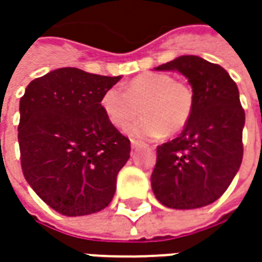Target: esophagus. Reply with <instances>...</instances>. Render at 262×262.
<instances>
[{"instance_id": "1", "label": "esophagus", "mask_w": 262, "mask_h": 262, "mask_svg": "<svg viewBox=\"0 0 262 262\" xmlns=\"http://www.w3.org/2000/svg\"><path fill=\"white\" fill-rule=\"evenodd\" d=\"M143 146V143L141 141H137V140H131V148L133 150H137L138 147H141Z\"/></svg>"}]
</instances>
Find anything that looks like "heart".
I'll use <instances>...</instances> for the list:
<instances>
[{"label":"heart","instance_id":"heart-1","mask_svg":"<svg viewBox=\"0 0 262 262\" xmlns=\"http://www.w3.org/2000/svg\"><path fill=\"white\" fill-rule=\"evenodd\" d=\"M195 97L192 89L165 73H143L131 78L124 92L111 87L100 97V107L109 122L125 128L144 112L126 133L137 138H160L181 133L192 118Z\"/></svg>","mask_w":262,"mask_h":262}]
</instances>
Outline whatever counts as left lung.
Here are the masks:
<instances>
[{
  "mask_svg": "<svg viewBox=\"0 0 262 262\" xmlns=\"http://www.w3.org/2000/svg\"><path fill=\"white\" fill-rule=\"evenodd\" d=\"M156 70L185 76L195 105L181 136L157 147L153 192L169 208L206 207L223 195L242 163L245 112L236 83L223 67L195 55L178 56Z\"/></svg>",
  "mask_w": 262,
  "mask_h": 262,
  "instance_id": "left-lung-1",
  "label": "left lung"
}]
</instances>
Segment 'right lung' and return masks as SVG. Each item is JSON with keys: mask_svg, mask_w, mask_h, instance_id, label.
Here are the masks:
<instances>
[{"mask_svg": "<svg viewBox=\"0 0 262 262\" xmlns=\"http://www.w3.org/2000/svg\"><path fill=\"white\" fill-rule=\"evenodd\" d=\"M119 80L58 68L30 81L20 99L23 175L64 216L97 213L114 198L131 144L105 116L100 97Z\"/></svg>", "mask_w": 262, "mask_h": 262, "instance_id": "right-lung-1", "label": "right lung"}]
</instances>
